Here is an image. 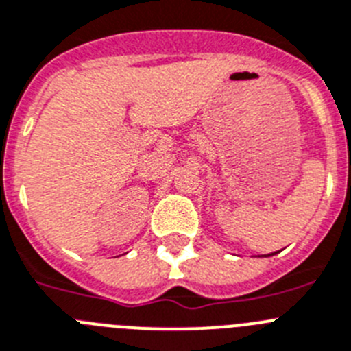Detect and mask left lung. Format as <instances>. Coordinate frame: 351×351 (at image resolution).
I'll return each instance as SVG.
<instances>
[{
	"mask_svg": "<svg viewBox=\"0 0 351 351\" xmlns=\"http://www.w3.org/2000/svg\"><path fill=\"white\" fill-rule=\"evenodd\" d=\"M269 255H271V254H269Z\"/></svg>",
	"mask_w": 351,
	"mask_h": 351,
	"instance_id": "8db88e82",
	"label": "left lung"
}]
</instances>
